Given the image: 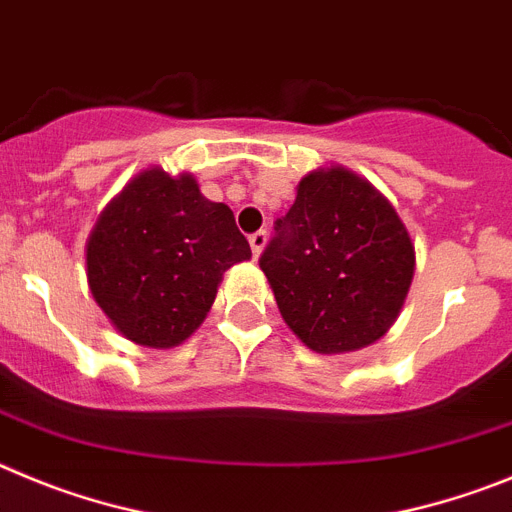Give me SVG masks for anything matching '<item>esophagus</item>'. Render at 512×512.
Segmentation results:
<instances>
[{"instance_id": "34e87169", "label": "esophagus", "mask_w": 512, "mask_h": 512, "mask_svg": "<svg viewBox=\"0 0 512 512\" xmlns=\"http://www.w3.org/2000/svg\"><path fill=\"white\" fill-rule=\"evenodd\" d=\"M265 245H267V232H265V229H260V232L250 234V247H252V255H255V257H260V252L265 250Z\"/></svg>"}]
</instances>
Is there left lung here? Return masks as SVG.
I'll return each mask as SVG.
<instances>
[{
	"mask_svg": "<svg viewBox=\"0 0 512 512\" xmlns=\"http://www.w3.org/2000/svg\"><path fill=\"white\" fill-rule=\"evenodd\" d=\"M288 329L319 354L357 352L398 319L416 250L398 211L342 165L311 170L260 255Z\"/></svg>",
	"mask_w": 512,
	"mask_h": 512,
	"instance_id": "1",
	"label": "left lung"
}]
</instances>
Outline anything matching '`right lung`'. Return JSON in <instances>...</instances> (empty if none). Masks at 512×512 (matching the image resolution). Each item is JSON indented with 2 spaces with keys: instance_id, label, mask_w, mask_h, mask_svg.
Returning <instances> with one entry per match:
<instances>
[{
  "instance_id": "right-lung-1",
  "label": "right lung",
  "mask_w": 512,
  "mask_h": 512,
  "mask_svg": "<svg viewBox=\"0 0 512 512\" xmlns=\"http://www.w3.org/2000/svg\"><path fill=\"white\" fill-rule=\"evenodd\" d=\"M250 257L227 204L206 199L191 173L147 168L96 219L86 275L119 334L168 349L199 329L222 275Z\"/></svg>"
}]
</instances>
